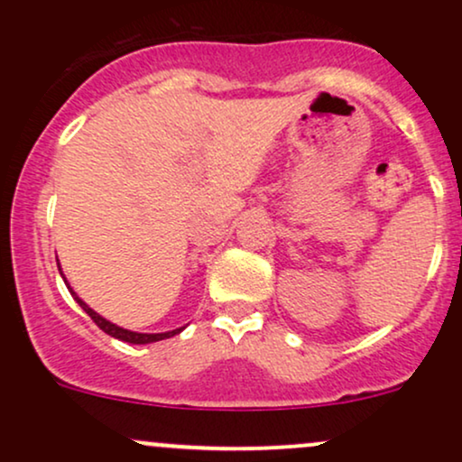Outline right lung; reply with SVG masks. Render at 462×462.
I'll return each instance as SVG.
<instances>
[{
  "label": "right lung",
  "mask_w": 462,
  "mask_h": 462,
  "mask_svg": "<svg viewBox=\"0 0 462 462\" xmlns=\"http://www.w3.org/2000/svg\"><path fill=\"white\" fill-rule=\"evenodd\" d=\"M60 273H62V272H60ZM65 282H67V280H65ZM69 291H71V286H69ZM71 295H73V298H76L78 304L82 306L84 312H87V315L91 317V319H93L95 323H97V328H102V330H104L106 334H110V337H115V338H121V341H125V343H134V346H145V343L162 341V338H169V337H173V334L182 332V328H180V330H171V332H161V334H141V332H130V330H124V328H119V326H115V323L106 321L104 317H99L97 312L88 309V306L84 304V301L79 300L78 295L73 293V291H71Z\"/></svg>",
  "instance_id": "1"
}]
</instances>
